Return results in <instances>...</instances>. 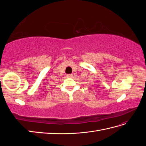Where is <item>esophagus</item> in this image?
<instances>
[{"mask_svg":"<svg viewBox=\"0 0 146 146\" xmlns=\"http://www.w3.org/2000/svg\"><path fill=\"white\" fill-rule=\"evenodd\" d=\"M67 77H72V74H67Z\"/></svg>","mask_w":146,"mask_h":146,"instance_id":"34e87169","label":"esophagus"}]
</instances>
